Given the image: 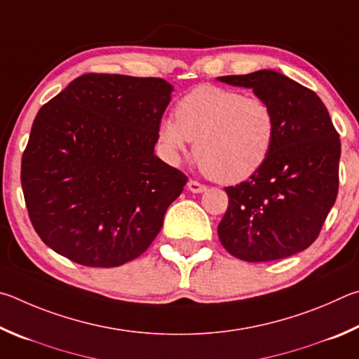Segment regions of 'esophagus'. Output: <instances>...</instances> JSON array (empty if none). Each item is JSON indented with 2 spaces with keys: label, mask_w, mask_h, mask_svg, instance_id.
<instances>
[{
  "label": "esophagus",
  "mask_w": 359,
  "mask_h": 359,
  "mask_svg": "<svg viewBox=\"0 0 359 359\" xmlns=\"http://www.w3.org/2000/svg\"><path fill=\"white\" fill-rule=\"evenodd\" d=\"M187 189H189L194 194H200V192H205L206 191V186L202 184V183H198V181L191 180L189 183H187Z\"/></svg>",
  "instance_id": "34e87169"
}]
</instances>
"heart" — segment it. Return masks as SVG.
<instances>
[{"mask_svg": "<svg viewBox=\"0 0 359 359\" xmlns=\"http://www.w3.org/2000/svg\"><path fill=\"white\" fill-rule=\"evenodd\" d=\"M276 135L274 113L260 97L202 85L162 118L157 140L170 162H178L189 142L200 167L221 183H240L266 162Z\"/></svg>", "mask_w": 359, "mask_h": 359, "instance_id": "obj_1", "label": "heart"}]
</instances>
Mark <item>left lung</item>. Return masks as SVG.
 <instances>
[{
  "label": "left lung",
  "instance_id": "8db88e82",
  "mask_svg": "<svg viewBox=\"0 0 359 359\" xmlns=\"http://www.w3.org/2000/svg\"><path fill=\"white\" fill-rule=\"evenodd\" d=\"M217 80L250 88L276 119L266 162L248 181L225 187L219 240L244 262L298 254L316 241L337 197L341 140L330 113L316 93L271 69Z\"/></svg>",
  "mask_w": 359,
  "mask_h": 359
}]
</instances>
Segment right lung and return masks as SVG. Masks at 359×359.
I'll return each instance as SVG.
<instances>
[{
    "instance_id": "add662e5",
    "label": "right lung",
    "mask_w": 359,
    "mask_h": 359,
    "mask_svg": "<svg viewBox=\"0 0 359 359\" xmlns=\"http://www.w3.org/2000/svg\"><path fill=\"white\" fill-rule=\"evenodd\" d=\"M162 79L85 74L37 111L22 187L41 240L85 266L142 255L187 176L154 154L172 100Z\"/></svg>"
}]
</instances>
